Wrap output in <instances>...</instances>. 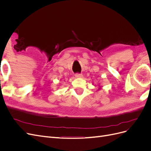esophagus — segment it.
Listing matches in <instances>:
<instances>
[{"label":"esophagus","instance_id":"esophagus-1","mask_svg":"<svg viewBox=\"0 0 151 151\" xmlns=\"http://www.w3.org/2000/svg\"><path fill=\"white\" fill-rule=\"evenodd\" d=\"M82 77H83L82 74H76V78H81Z\"/></svg>","mask_w":151,"mask_h":151}]
</instances>
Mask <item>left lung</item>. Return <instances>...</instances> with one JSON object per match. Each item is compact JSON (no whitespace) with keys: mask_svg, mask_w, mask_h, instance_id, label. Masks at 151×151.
Returning a JSON list of instances; mask_svg holds the SVG:
<instances>
[{"mask_svg":"<svg viewBox=\"0 0 151 151\" xmlns=\"http://www.w3.org/2000/svg\"><path fill=\"white\" fill-rule=\"evenodd\" d=\"M102 89V87H101V86H99V88H98V90H100V89Z\"/></svg>","mask_w":151,"mask_h":151,"instance_id":"8db88e82","label":"left lung"}]
</instances>
